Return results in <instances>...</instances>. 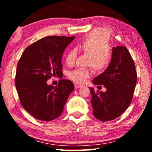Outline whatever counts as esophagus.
<instances>
[{"mask_svg":"<svg viewBox=\"0 0 152 152\" xmlns=\"http://www.w3.org/2000/svg\"><path fill=\"white\" fill-rule=\"evenodd\" d=\"M74 86H75V88H80V87H82V85H81V84H74Z\"/></svg>","mask_w":152,"mask_h":152,"instance_id":"obj_1","label":"esophagus"}]
</instances>
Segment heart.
<instances>
[{
  "label": "heart",
  "mask_w": 152,
  "mask_h": 152,
  "mask_svg": "<svg viewBox=\"0 0 152 152\" xmlns=\"http://www.w3.org/2000/svg\"><path fill=\"white\" fill-rule=\"evenodd\" d=\"M77 48L81 52L88 55L87 65L100 72L109 67L112 60V52L109 48V38L104 29H96L77 43ZM77 52L71 50L66 55L65 61L69 66L75 63ZM92 70L88 68H78L68 73L69 78L78 84L85 82L92 76Z\"/></svg>",
  "instance_id": "b5f03b06"
}]
</instances>
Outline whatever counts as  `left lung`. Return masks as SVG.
I'll return each instance as SVG.
<instances>
[{
	"instance_id": "1",
	"label": "left lung",
	"mask_w": 152,
	"mask_h": 152,
	"mask_svg": "<svg viewBox=\"0 0 152 152\" xmlns=\"http://www.w3.org/2000/svg\"><path fill=\"white\" fill-rule=\"evenodd\" d=\"M137 79L135 63L127 48H113L110 65L92 81L96 85L102 84L107 91L90 88L94 117L101 121L119 117L132 102Z\"/></svg>"
}]
</instances>
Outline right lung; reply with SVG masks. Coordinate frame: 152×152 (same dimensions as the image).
Masks as SVG:
<instances>
[{"label":"right lung","mask_w":152,"mask_h":152,"mask_svg":"<svg viewBox=\"0 0 152 152\" xmlns=\"http://www.w3.org/2000/svg\"><path fill=\"white\" fill-rule=\"evenodd\" d=\"M74 38L48 36L28 46L20 56L15 85L20 104L35 119L44 121L57 119L74 91L70 80H60L56 86L48 85L47 81L63 74L61 56Z\"/></svg>","instance_id":"1"}]
</instances>
